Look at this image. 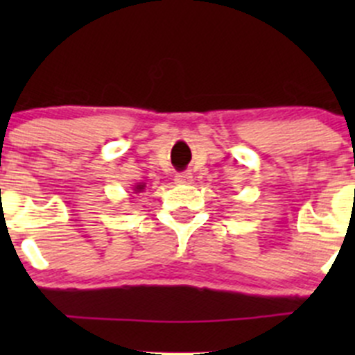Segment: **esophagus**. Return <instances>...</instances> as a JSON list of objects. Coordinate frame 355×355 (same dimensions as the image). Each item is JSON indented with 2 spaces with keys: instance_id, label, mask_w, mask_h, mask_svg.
Masks as SVG:
<instances>
[{
  "instance_id": "obj_1",
  "label": "esophagus",
  "mask_w": 355,
  "mask_h": 355,
  "mask_svg": "<svg viewBox=\"0 0 355 355\" xmlns=\"http://www.w3.org/2000/svg\"><path fill=\"white\" fill-rule=\"evenodd\" d=\"M175 184H178V185L192 184V173H189V171H182V173H177V177H175Z\"/></svg>"
}]
</instances>
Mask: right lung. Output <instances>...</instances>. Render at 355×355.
<instances>
[{"instance_id":"right-lung-1","label":"right lung","mask_w":355,"mask_h":355,"mask_svg":"<svg viewBox=\"0 0 355 355\" xmlns=\"http://www.w3.org/2000/svg\"><path fill=\"white\" fill-rule=\"evenodd\" d=\"M144 187H146L144 184H137V185H135L134 191H135V192H142V191H144Z\"/></svg>"}]
</instances>
